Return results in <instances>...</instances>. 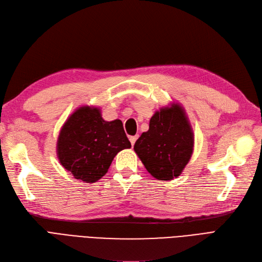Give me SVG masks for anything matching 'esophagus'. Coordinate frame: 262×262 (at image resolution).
I'll return each mask as SVG.
<instances>
[{"mask_svg":"<svg viewBox=\"0 0 262 262\" xmlns=\"http://www.w3.org/2000/svg\"><path fill=\"white\" fill-rule=\"evenodd\" d=\"M138 138H139V135H133V137H130V138H129V140H130L132 146L135 144V141L138 140Z\"/></svg>","mask_w":262,"mask_h":262,"instance_id":"obj_1","label":"esophagus"}]
</instances>
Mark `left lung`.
Wrapping results in <instances>:
<instances>
[{
    "mask_svg": "<svg viewBox=\"0 0 262 262\" xmlns=\"http://www.w3.org/2000/svg\"><path fill=\"white\" fill-rule=\"evenodd\" d=\"M193 132L185 110L179 103L157 111L134 144V151L146 170L159 181L180 176L193 151Z\"/></svg>",
    "mask_w": 262,
    "mask_h": 262,
    "instance_id": "left-lung-1",
    "label": "left lung"
}]
</instances>
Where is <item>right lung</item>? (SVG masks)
Here are the masks:
<instances>
[{"label": "right lung", "instance_id": "add662e5", "mask_svg": "<svg viewBox=\"0 0 262 262\" xmlns=\"http://www.w3.org/2000/svg\"><path fill=\"white\" fill-rule=\"evenodd\" d=\"M130 147L121 120L106 121L99 107L81 106L62 125L57 155L76 180L95 183L107 173L115 156Z\"/></svg>", "mask_w": 262, "mask_h": 262}]
</instances>
